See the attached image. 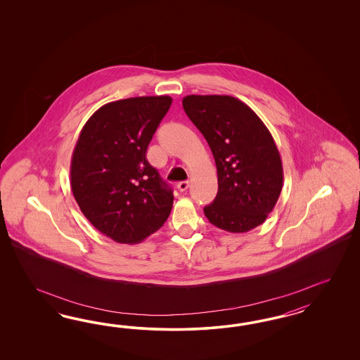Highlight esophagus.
I'll use <instances>...</instances> for the list:
<instances>
[{"instance_id":"1","label":"esophagus","mask_w":360,"mask_h":360,"mask_svg":"<svg viewBox=\"0 0 360 360\" xmlns=\"http://www.w3.org/2000/svg\"><path fill=\"white\" fill-rule=\"evenodd\" d=\"M176 187H178V190H179L181 193H184V191H187V188L190 187V182H188V181H184V182H179V184L176 185Z\"/></svg>"}]
</instances>
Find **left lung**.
Wrapping results in <instances>:
<instances>
[{"label":"left lung","instance_id":"8db88e82","mask_svg":"<svg viewBox=\"0 0 360 360\" xmlns=\"http://www.w3.org/2000/svg\"><path fill=\"white\" fill-rule=\"evenodd\" d=\"M188 119L205 136L218 170V194L203 208L211 224L248 232L272 212L283 190V162L271 131L239 98L188 95Z\"/></svg>","mask_w":360,"mask_h":360}]
</instances>
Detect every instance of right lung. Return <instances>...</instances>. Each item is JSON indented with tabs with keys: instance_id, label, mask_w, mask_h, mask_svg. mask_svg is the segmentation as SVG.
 <instances>
[{
	"instance_id": "right-lung-1",
	"label": "right lung",
	"mask_w": 360,
	"mask_h": 360,
	"mask_svg": "<svg viewBox=\"0 0 360 360\" xmlns=\"http://www.w3.org/2000/svg\"><path fill=\"white\" fill-rule=\"evenodd\" d=\"M170 96L108 103L88 119L71 158V188L80 211L101 233L137 244L164 226L173 190L146 160L172 105Z\"/></svg>"
}]
</instances>
